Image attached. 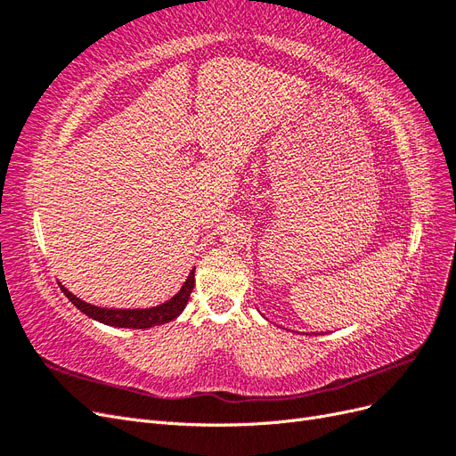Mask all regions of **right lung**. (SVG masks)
<instances>
[{"mask_svg":"<svg viewBox=\"0 0 456 456\" xmlns=\"http://www.w3.org/2000/svg\"><path fill=\"white\" fill-rule=\"evenodd\" d=\"M194 270L190 272L188 280L184 281L181 291H178L175 297H171L167 302H163V305L151 306V308H134V310L101 308V306L89 305V302L77 298L76 295H72L62 285H61V289H62V293L68 297V300H70L79 312H84L86 315L93 317L94 322H101V323L110 325V327H123V329H150V327H156V325L169 323V322L175 320V317L181 315V312L188 305L191 289H194V285H196Z\"/></svg>","mask_w":456,"mask_h":456,"instance_id":"add662e5","label":"right lung"}]
</instances>
